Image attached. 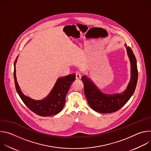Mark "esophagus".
<instances>
[{
  "label": "esophagus",
  "instance_id": "34e87169",
  "mask_svg": "<svg viewBox=\"0 0 151 151\" xmlns=\"http://www.w3.org/2000/svg\"><path fill=\"white\" fill-rule=\"evenodd\" d=\"M75 75H76V79H81V72H79V71H76V72H75Z\"/></svg>",
  "mask_w": 151,
  "mask_h": 151
}]
</instances>
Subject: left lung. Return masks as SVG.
I'll return each mask as SVG.
<instances>
[{
    "mask_svg": "<svg viewBox=\"0 0 151 151\" xmlns=\"http://www.w3.org/2000/svg\"><path fill=\"white\" fill-rule=\"evenodd\" d=\"M131 63V79L127 89L121 94H106L101 92L93 81L86 76L82 77L84 94L91 109L94 111L109 114L119 110L133 94L137 82L138 71L135 55L132 50L125 44Z\"/></svg>",
    "mask_w": 151,
    "mask_h": 151,
    "instance_id": "left-lung-1",
    "label": "left lung"
}]
</instances>
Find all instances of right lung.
<instances>
[{"instance_id":"add662e5","label":"right lung","mask_w":151,"mask_h":151,"mask_svg":"<svg viewBox=\"0 0 151 151\" xmlns=\"http://www.w3.org/2000/svg\"><path fill=\"white\" fill-rule=\"evenodd\" d=\"M17 58L18 57L14 64V82L16 90L23 103L32 112L41 116H50L61 112L66 102V94L75 79V75L71 74L58 78L47 97L41 100H35L24 95L17 83L15 73V63Z\"/></svg>"}]
</instances>
